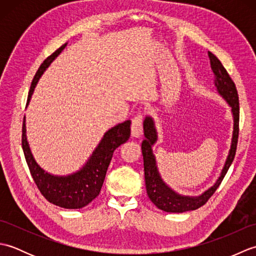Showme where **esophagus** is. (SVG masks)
<instances>
[{
    "instance_id": "34e87169",
    "label": "esophagus",
    "mask_w": 256,
    "mask_h": 256,
    "mask_svg": "<svg viewBox=\"0 0 256 256\" xmlns=\"http://www.w3.org/2000/svg\"><path fill=\"white\" fill-rule=\"evenodd\" d=\"M131 133L133 138H140L143 134V116L138 113L132 120Z\"/></svg>"
}]
</instances>
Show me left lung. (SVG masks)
<instances>
[{
  "label": "left lung",
  "instance_id": "1",
  "mask_svg": "<svg viewBox=\"0 0 256 256\" xmlns=\"http://www.w3.org/2000/svg\"><path fill=\"white\" fill-rule=\"evenodd\" d=\"M208 56L210 59L211 69L214 74V86L219 94L228 102L231 106V111L233 114V135L231 148L229 150V155L226 157V164L222 170L220 177L216 179L214 186L206 190L198 197H190V196L179 194L167 186L165 182L162 180L158 168L156 165V160L153 154V145L157 140V131L155 128V123L153 118L146 116L143 122L145 140L142 142V154L144 160V174H145V184L146 192H148V198L150 199L157 208L166 211V212H180L196 210L204 206L209 200L212 194L220 186L221 182L224 180L226 174L231 166L233 160H234L238 138V118H240V108H238V96L236 88V84L228 74L224 64L216 58L214 54L208 52Z\"/></svg>",
  "mask_w": 256,
  "mask_h": 256
}]
</instances>
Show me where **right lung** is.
Masks as SVG:
<instances>
[{
    "mask_svg": "<svg viewBox=\"0 0 256 256\" xmlns=\"http://www.w3.org/2000/svg\"><path fill=\"white\" fill-rule=\"evenodd\" d=\"M66 46L67 44H64L60 48H58L52 55L45 59L40 67L38 68L35 77L32 81L28 98H27V104L30 101L32 92H34L42 74ZM130 125H131V121L128 120V121L120 123L108 130L103 135L101 142L96 146L88 162L80 170L67 176H55L42 170L32 156L26 138L24 116L23 130H22V132H23L22 134V148H23L24 156L27 165H28L30 175L42 194L50 202L66 209H80L90 204L100 194L108 167L112 160L113 152L128 140L130 134H131Z\"/></svg>",
    "mask_w": 256,
    "mask_h": 256,
    "instance_id": "add662e5",
    "label": "right lung"
}]
</instances>
